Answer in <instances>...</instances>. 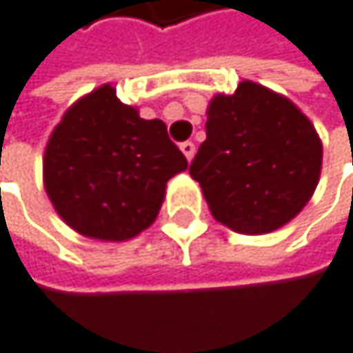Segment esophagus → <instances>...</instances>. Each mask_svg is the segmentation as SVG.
<instances>
[{
    "mask_svg": "<svg viewBox=\"0 0 353 353\" xmlns=\"http://www.w3.org/2000/svg\"><path fill=\"white\" fill-rule=\"evenodd\" d=\"M180 148H182V152H184V157H186L188 161H192V159H194L196 148H194V144H192V142H182V144H180Z\"/></svg>",
    "mask_w": 353,
    "mask_h": 353,
    "instance_id": "34e87169",
    "label": "esophagus"
}]
</instances>
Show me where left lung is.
Segmentation results:
<instances>
[{
    "instance_id": "left-lung-1",
    "label": "left lung",
    "mask_w": 353,
    "mask_h": 353,
    "mask_svg": "<svg viewBox=\"0 0 353 353\" xmlns=\"http://www.w3.org/2000/svg\"><path fill=\"white\" fill-rule=\"evenodd\" d=\"M207 140L192 165L211 215L239 234H268L312 199L322 171V142L287 96L255 81L215 94Z\"/></svg>"
}]
</instances>
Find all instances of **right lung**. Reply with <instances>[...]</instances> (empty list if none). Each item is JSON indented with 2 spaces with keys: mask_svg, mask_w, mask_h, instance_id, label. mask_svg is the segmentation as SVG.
Returning a JSON list of instances; mask_svg holds the SVG:
<instances>
[{
  "mask_svg": "<svg viewBox=\"0 0 353 353\" xmlns=\"http://www.w3.org/2000/svg\"><path fill=\"white\" fill-rule=\"evenodd\" d=\"M186 169L165 123L142 119L104 83L72 102L50 134L43 186L74 232L123 243L150 228L167 182Z\"/></svg>",
  "mask_w": 353,
  "mask_h": 353,
  "instance_id": "1",
  "label": "right lung"
}]
</instances>
